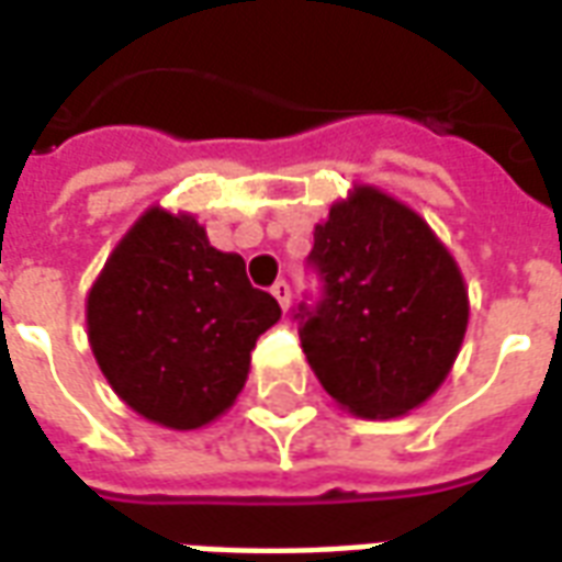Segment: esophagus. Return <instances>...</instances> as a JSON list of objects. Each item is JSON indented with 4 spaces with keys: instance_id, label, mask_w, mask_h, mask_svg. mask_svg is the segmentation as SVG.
Masks as SVG:
<instances>
[{
    "instance_id": "esophagus-1",
    "label": "esophagus",
    "mask_w": 562,
    "mask_h": 562,
    "mask_svg": "<svg viewBox=\"0 0 562 562\" xmlns=\"http://www.w3.org/2000/svg\"><path fill=\"white\" fill-rule=\"evenodd\" d=\"M270 294L280 301L282 310H289V301H292V289H289V282L285 280H277L273 282V289H270Z\"/></svg>"
}]
</instances>
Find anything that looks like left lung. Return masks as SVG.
Masks as SVG:
<instances>
[{
  "mask_svg": "<svg viewBox=\"0 0 562 562\" xmlns=\"http://www.w3.org/2000/svg\"><path fill=\"white\" fill-rule=\"evenodd\" d=\"M310 265L325 282L301 304V346L342 409L394 418L446 382L470 322L458 261L434 228L376 186H355L318 222Z\"/></svg>",
  "mask_w": 562,
  "mask_h": 562,
  "instance_id": "obj_1",
  "label": "left lung"
}]
</instances>
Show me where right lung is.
I'll return each instance as SVG.
<instances>
[{
  "mask_svg": "<svg viewBox=\"0 0 562 562\" xmlns=\"http://www.w3.org/2000/svg\"><path fill=\"white\" fill-rule=\"evenodd\" d=\"M280 304L210 246L192 213L149 207L87 294V334L116 397L147 422L198 430L228 413Z\"/></svg>",
  "mask_w": 562,
  "mask_h": 562,
  "instance_id": "right-lung-1",
  "label": "right lung"
}]
</instances>
